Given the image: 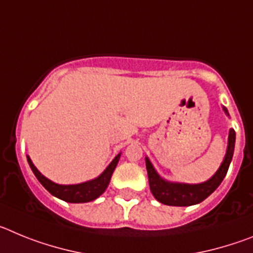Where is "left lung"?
<instances>
[{
	"label": "left lung",
	"mask_w": 253,
	"mask_h": 253,
	"mask_svg": "<svg viewBox=\"0 0 253 253\" xmlns=\"http://www.w3.org/2000/svg\"><path fill=\"white\" fill-rule=\"evenodd\" d=\"M225 110V109H224ZM227 113V110H225ZM234 143H236V131L231 129L229 138H228V149L225 158L223 161L222 166L219 167L215 175L208 180L207 182L198 185L187 184H172L162 180L158 173L154 171L152 163L148 158H146L147 172H148L149 187L153 196L162 204L171 205V207H190L202 203L211 193H214L216 187L222 184L223 178L227 175V171L231 165L232 157H233Z\"/></svg>",
	"instance_id": "1"
}]
</instances>
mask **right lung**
Returning <instances> with one entry per match:
<instances>
[{
	"mask_svg": "<svg viewBox=\"0 0 253 253\" xmlns=\"http://www.w3.org/2000/svg\"><path fill=\"white\" fill-rule=\"evenodd\" d=\"M120 154H118L113 160V162L107 166V169L102 172L101 175L97 178L92 181H87L84 184L78 185H58L51 182L46 177H44L42 173L37 169V167L33 165L30 158L28 157V162L30 165L31 171L34 172V175L39 180V182L48 190L51 195H54L55 198L64 200L67 203H87L92 202L96 198H99L105 190H106L107 185L110 182L111 175H113L114 169H115L116 165L119 162Z\"/></svg>",
	"mask_w": 253,
	"mask_h": 253,
	"instance_id": "1",
	"label": "right lung"
}]
</instances>
